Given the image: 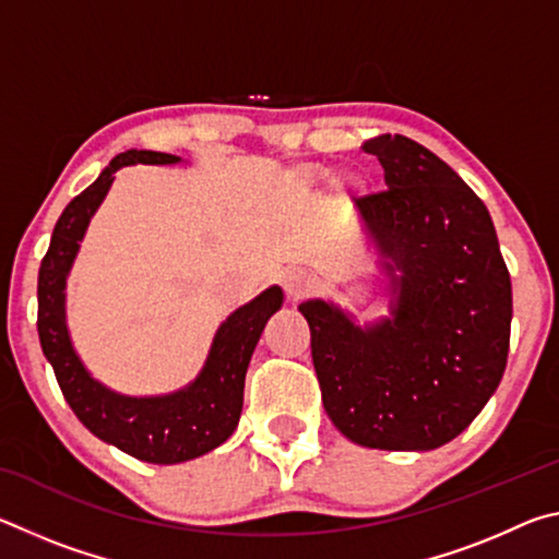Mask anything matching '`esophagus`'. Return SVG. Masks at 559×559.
<instances>
[{
	"label": "esophagus",
	"instance_id": "34e87169",
	"mask_svg": "<svg viewBox=\"0 0 559 559\" xmlns=\"http://www.w3.org/2000/svg\"><path fill=\"white\" fill-rule=\"evenodd\" d=\"M316 288V278L310 276L308 271H300V269H290L283 273V290L288 293L290 300H300L306 298L310 290Z\"/></svg>",
	"mask_w": 559,
	"mask_h": 559
}]
</instances>
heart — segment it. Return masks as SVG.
I'll list each match as a JSON object with an SVG mask.
<instances>
[{"instance_id":"obj_1","label":"heart","mask_w":559,"mask_h":559,"mask_svg":"<svg viewBox=\"0 0 559 559\" xmlns=\"http://www.w3.org/2000/svg\"><path fill=\"white\" fill-rule=\"evenodd\" d=\"M302 185H313L316 182V175H302Z\"/></svg>"}]
</instances>
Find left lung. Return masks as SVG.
<instances>
[{"label": "left lung", "instance_id": "8db88e82", "mask_svg": "<svg viewBox=\"0 0 559 559\" xmlns=\"http://www.w3.org/2000/svg\"><path fill=\"white\" fill-rule=\"evenodd\" d=\"M362 150L384 169L386 189L357 200V219L392 259V318L362 330L323 300L298 310L323 406L349 441L439 449L503 380L510 273L486 204L443 159L404 135H377Z\"/></svg>", "mask_w": 559, "mask_h": 559}]
</instances>
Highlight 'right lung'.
I'll use <instances>...</instances> for the list:
<instances>
[{
    "label": "right lung",
    "instance_id": "add662e5",
    "mask_svg": "<svg viewBox=\"0 0 559 559\" xmlns=\"http://www.w3.org/2000/svg\"><path fill=\"white\" fill-rule=\"evenodd\" d=\"M179 157L153 150H128L110 159L91 187L73 197L53 226L51 243L39 269V340L66 402L98 439L112 443L147 463H182L202 456L231 437L243 406L246 367L266 320L283 302L278 286L263 290L257 300L236 310L216 330L202 374L167 396H122L106 390L86 372L73 353L66 330L63 288L79 241L86 234L93 212L110 189L112 175L122 165H173Z\"/></svg>",
    "mask_w": 559,
    "mask_h": 559
}]
</instances>
